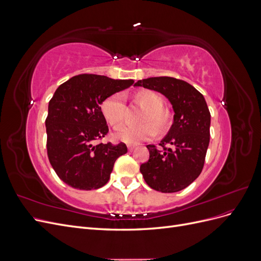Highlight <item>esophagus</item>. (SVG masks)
I'll list each match as a JSON object with an SVG mask.
<instances>
[{
	"label": "esophagus",
	"mask_w": 261,
	"mask_h": 261,
	"mask_svg": "<svg viewBox=\"0 0 261 261\" xmlns=\"http://www.w3.org/2000/svg\"><path fill=\"white\" fill-rule=\"evenodd\" d=\"M134 148H135V145H127V149L129 150V151H132Z\"/></svg>",
	"instance_id": "1"
}]
</instances>
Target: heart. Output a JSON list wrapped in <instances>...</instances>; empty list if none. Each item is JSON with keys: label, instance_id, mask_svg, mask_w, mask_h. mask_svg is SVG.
<instances>
[{"label": "heart", "instance_id": "1", "mask_svg": "<svg viewBox=\"0 0 261 261\" xmlns=\"http://www.w3.org/2000/svg\"><path fill=\"white\" fill-rule=\"evenodd\" d=\"M134 100L145 109L138 125H123L115 132V138L126 144H138L156 135V129L164 132L170 124V115L163 109V99L159 93L152 90H139L134 94ZM101 113L106 121L117 127L125 114V100L123 94L115 92L102 100Z\"/></svg>", "mask_w": 261, "mask_h": 261}]
</instances>
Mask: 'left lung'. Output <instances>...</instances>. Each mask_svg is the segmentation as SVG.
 I'll return each instance as SVG.
<instances>
[{"label": "left lung", "mask_w": 261, "mask_h": 261, "mask_svg": "<svg viewBox=\"0 0 261 261\" xmlns=\"http://www.w3.org/2000/svg\"><path fill=\"white\" fill-rule=\"evenodd\" d=\"M135 86L161 92L174 110V122L159 144L147 145L149 160L140 165L146 183L154 191L175 193L191 185L202 171L210 141V112L202 94L174 77H150ZM167 144L172 147L168 148Z\"/></svg>", "instance_id": "left-lung-1"}]
</instances>
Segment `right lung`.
<instances>
[{"label": "right lung", "instance_id": "1", "mask_svg": "<svg viewBox=\"0 0 261 261\" xmlns=\"http://www.w3.org/2000/svg\"><path fill=\"white\" fill-rule=\"evenodd\" d=\"M133 80L81 74L60 85L49 102L45 118L46 153L53 170L68 186L91 191L106 185L124 143L93 145L108 132L100 110L102 100L128 88Z\"/></svg>", "mask_w": 261, "mask_h": 261}]
</instances>
